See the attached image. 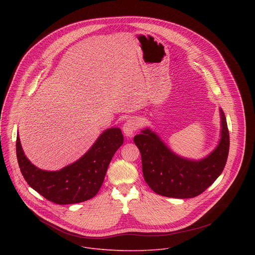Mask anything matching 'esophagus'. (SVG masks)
Wrapping results in <instances>:
<instances>
[{
  "mask_svg": "<svg viewBox=\"0 0 255 255\" xmlns=\"http://www.w3.org/2000/svg\"><path fill=\"white\" fill-rule=\"evenodd\" d=\"M136 128H137V123H136V120H134L133 118L128 119L123 124V132L127 137H131L136 131Z\"/></svg>",
  "mask_w": 255,
  "mask_h": 255,
  "instance_id": "34e87169",
  "label": "esophagus"
}]
</instances>
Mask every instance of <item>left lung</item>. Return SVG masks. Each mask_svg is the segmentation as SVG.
<instances>
[{"label": "left lung", "instance_id": "1", "mask_svg": "<svg viewBox=\"0 0 255 255\" xmlns=\"http://www.w3.org/2000/svg\"><path fill=\"white\" fill-rule=\"evenodd\" d=\"M220 115V142L201 160L176 155L148 128L134 136V143L141 153L144 179L153 192L168 198H194L205 192L222 173L228 157L230 140L222 109Z\"/></svg>", "mask_w": 255, "mask_h": 255}]
</instances>
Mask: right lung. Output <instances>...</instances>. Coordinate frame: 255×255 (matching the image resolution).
<instances>
[{"instance_id":"right-lung-1","label":"right lung","mask_w":255,"mask_h":255,"mask_svg":"<svg viewBox=\"0 0 255 255\" xmlns=\"http://www.w3.org/2000/svg\"><path fill=\"white\" fill-rule=\"evenodd\" d=\"M123 141L120 128H109L79 160L56 171L42 170L32 164L22 149L19 134L16 154L22 175L33 190L50 202L69 205L88 201L98 194L108 166Z\"/></svg>"}]
</instances>
